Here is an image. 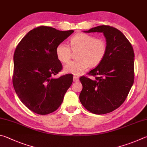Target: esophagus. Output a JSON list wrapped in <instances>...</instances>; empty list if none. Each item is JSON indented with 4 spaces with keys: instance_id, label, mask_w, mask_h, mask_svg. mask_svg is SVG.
<instances>
[{
    "instance_id": "34e87169",
    "label": "esophagus",
    "mask_w": 147,
    "mask_h": 147,
    "mask_svg": "<svg viewBox=\"0 0 147 147\" xmlns=\"http://www.w3.org/2000/svg\"><path fill=\"white\" fill-rule=\"evenodd\" d=\"M78 81H79L78 77L76 76H73V82H78Z\"/></svg>"
}]
</instances>
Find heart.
<instances>
[{"mask_svg":"<svg viewBox=\"0 0 147 147\" xmlns=\"http://www.w3.org/2000/svg\"><path fill=\"white\" fill-rule=\"evenodd\" d=\"M73 51H78L77 60L71 61L65 65L64 71L75 75H80L90 65H99L106 55L107 46L105 40L96 38L91 34L77 33L69 40ZM71 48L64 42L58 45L56 55L58 59L63 63L67 62L71 57Z\"/></svg>","mask_w":147,"mask_h":147,"instance_id":"b5f03b06","label":"heart"}]
</instances>
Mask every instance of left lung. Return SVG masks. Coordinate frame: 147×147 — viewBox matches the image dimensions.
Masks as SVG:
<instances>
[{"instance_id": "obj_1", "label": "left lung", "mask_w": 147, "mask_h": 147, "mask_svg": "<svg viewBox=\"0 0 147 147\" xmlns=\"http://www.w3.org/2000/svg\"><path fill=\"white\" fill-rule=\"evenodd\" d=\"M85 33H103L106 55L89 75L80 77L83 89L80 101L90 113L104 114L116 110L126 99L134 79V53L131 44L121 31L109 26H99Z\"/></svg>"}]
</instances>
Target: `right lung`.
I'll use <instances>...</instances> for the list:
<instances>
[{"label": "right lung", "instance_id": "right-lung-1", "mask_svg": "<svg viewBox=\"0 0 147 147\" xmlns=\"http://www.w3.org/2000/svg\"><path fill=\"white\" fill-rule=\"evenodd\" d=\"M73 32L42 26L28 32L16 47L13 87L24 105L34 113L55 111L73 83L71 74L58 78L53 76L62 69L56 48Z\"/></svg>", "mask_w": 147, "mask_h": 147}]
</instances>
